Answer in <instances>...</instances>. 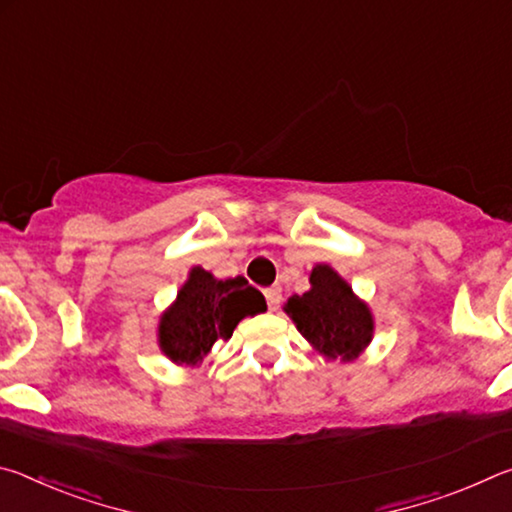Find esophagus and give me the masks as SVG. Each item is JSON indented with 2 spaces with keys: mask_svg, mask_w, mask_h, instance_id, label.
I'll use <instances>...</instances> for the list:
<instances>
[{
  "mask_svg": "<svg viewBox=\"0 0 512 512\" xmlns=\"http://www.w3.org/2000/svg\"><path fill=\"white\" fill-rule=\"evenodd\" d=\"M264 298H266V302H268V309L275 311L277 307H280V302H282V289H280V287L264 289Z\"/></svg>",
  "mask_w": 512,
  "mask_h": 512,
  "instance_id": "1",
  "label": "esophagus"
}]
</instances>
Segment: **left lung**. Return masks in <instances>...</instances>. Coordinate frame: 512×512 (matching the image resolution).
Masks as SVG:
<instances>
[{
    "instance_id": "1",
    "label": "left lung",
    "mask_w": 512,
    "mask_h": 512,
    "mask_svg": "<svg viewBox=\"0 0 512 512\" xmlns=\"http://www.w3.org/2000/svg\"><path fill=\"white\" fill-rule=\"evenodd\" d=\"M309 291L284 302L298 332L327 361H354L375 336V316L366 300L329 264L309 271Z\"/></svg>"
}]
</instances>
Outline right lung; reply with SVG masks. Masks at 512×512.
<instances>
[{"label":"right lung","mask_w":512,"mask_h":512,"mask_svg":"<svg viewBox=\"0 0 512 512\" xmlns=\"http://www.w3.org/2000/svg\"><path fill=\"white\" fill-rule=\"evenodd\" d=\"M266 311L262 293L246 277L219 280L192 266L171 305L160 314V352L176 366H201L216 341H228L246 316Z\"/></svg>","instance_id":"obj_1"}]
</instances>
